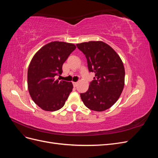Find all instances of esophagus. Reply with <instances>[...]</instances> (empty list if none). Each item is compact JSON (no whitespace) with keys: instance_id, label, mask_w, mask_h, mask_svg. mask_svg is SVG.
Segmentation results:
<instances>
[{"instance_id":"1","label":"esophagus","mask_w":158,"mask_h":158,"mask_svg":"<svg viewBox=\"0 0 158 158\" xmlns=\"http://www.w3.org/2000/svg\"><path fill=\"white\" fill-rule=\"evenodd\" d=\"M73 84L74 87H76V86H77V84H78V83H77V82H73Z\"/></svg>"}]
</instances>
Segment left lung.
Masks as SVG:
<instances>
[{"instance_id": "left-lung-1", "label": "left lung", "mask_w": 158, "mask_h": 158, "mask_svg": "<svg viewBox=\"0 0 158 158\" xmlns=\"http://www.w3.org/2000/svg\"><path fill=\"white\" fill-rule=\"evenodd\" d=\"M86 57L89 72L95 73L86 92L80 94L84 104L95 111H103L116 103L125 85V67L111 47L101 41L76 44Z\"/></svg>"}]
</instances>
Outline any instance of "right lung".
I'll list each match as a JSON object with an SVG mask.
<instances>
[{"label": "right lung", "mask_w": 158, "mask_h": 158, "mask_svg": "<svg viewBox=\"0 0 158 158\" xmlns=\"http://www.w3.org/2000/svg\"><path fill=\"white\" fill-rule=\"evenodd\" d=\"M76 48L63 41L49 43L38 51L27 70V87L33 101L44 111H55L64 106L70 92L72 82L55 79L63 73V64Z\"/></svg>", "instance_id": "add662e5"}]
</instances>
